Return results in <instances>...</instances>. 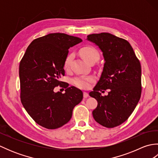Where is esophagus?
<instances>
[{"instance_id":"obj_1","label":"esophagus","mask_w":158,"mask_h":158,"mask_svg":"<svg viewBox=\"0 0 158 158\" xmlns=\"http://www.w3.org/2000/svg\"><path fill=\"white\" fill-rule=\"evenodd\" d=\"M89 96V94L87 92H83V97H84V98H88V97Z\"/></svg>"}]
</instances>
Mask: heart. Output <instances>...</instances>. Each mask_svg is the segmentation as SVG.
Listing matches in <instances>:
<instances>
[{
  "label": "heart",
  "instance_id": "obj_1",
  "mask_svg": "<svg viewBox=\"0 0 158 158\" xmlns=\"http://www.w3.org/2000/svg\"><path fill=\"white\" fill-rule=\"evenodd\" d=\"M80 53H81L83 58H84L86 61L91 63L94 61H98L100 58L99 52H98L95 48L92 46H85L80 49ZM73 59V53H69L67 55L64 60L63 67L65 70H69L70 69V64ZM94 81V78L92 77H84V76H79L76 77L73 79V83L76 87L79 88L86 89L88 88L91 85V83Z\"/></svg>",
  "mask_w": 158,
  "mask_h": 158
}]
</instances>
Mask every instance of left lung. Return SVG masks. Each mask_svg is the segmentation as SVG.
I'll list each match as a JSON object with an SVG mask.
<instances>
[{
	"label": "left lung",
	"mask_w": 158,
	"mask_h": 158,
	"mask_svg": "<svg viewBox=\"0 0 158 158\" xmlns=\"http://www.w3.org/2000/svg\"><path fill=\"white\" fill-rule=\"evenodd\" d=\"M87 39L98 46L105 61L100 80L89 92L98 102L94 119L109 128L118 126L128 119L141 96L140 61L125 39L107 32L89 35ZM107 89L108 95L102 96L99 92Z\"/></svg>",
	"instance_id": "8db88e82"
}]
</instances>
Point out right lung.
<instances>
[{"label":"right lung","instance_id":"obj_1","mask_svg":"<svg viewBox=\"0 0 158 158\" xmlns=\"http://www.w3.org/2000/svg\"><path fill=\"white\" fill-rule=\"evenodd\" d=\"M82 41L77 36L51 33L35 39L19 66L20 98L33 120L47 129H56L69 122L73 110L83 99V92L60 78L64 75V60L70 47ZM60 85L65 93H56Z\"/></svg>","mask_w":158,"mask_h":158}]
</instances>
